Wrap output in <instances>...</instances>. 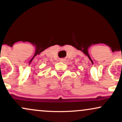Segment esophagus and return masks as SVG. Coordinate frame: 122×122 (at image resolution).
<instances>
[{
	"mask_svg": "<svg viewBox=\"0 0 122 122\" xmlns=\"http://www.w3.org/2000/svg\"><path fill=\"white\" fill-rule=\"evenodd\" d=\"M64 61H65V60H64V59H61V60H60V61H61V62H64Z\"/></svg>",
	"mask_w": 122,
	"mask_h": 122,
	"instance_id": "1",
	"label": "esophagus"
}]
</instances>
